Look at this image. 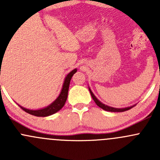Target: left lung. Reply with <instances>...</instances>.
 Segmentation results:
<instances>
[{
    "instance_id": "1",
    "label": "left lung",
    "mask_w": 160,
    "mask_h": 160,
    "mask_svg": "<svg viewBox=\"0 0 160 160\" xmlns=\"http://www.w3.org/2000/svg\"><path fill=\"white\" fill-rule=\"evenodd\" d=\"M88 88H89V91L90 93V95H91L92 98H93V100L94 101V102L96 103L97 105H98V107L101 108H102L103 110H104V111H111V112H123V111H128V110H129V109L132 108H133L134 106L135 105H135H132V106H130V107H127V108H116L110 107V106L106 105V104H103L102 102H101V101H100L99 100H98V98H96V96L93 94V93L91 91V90H90V87Z\"/></svg>"
}]
</instances>
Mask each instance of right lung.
Wrapping results in <instances>:
<instances>
[{"label":"right lung","mask_w":160,"mask_h":160,"mask_svg":"<svg viewBox=\"0 0 160 160\" xmlns=\"http://www.w3.org/2000/svg\"><path fill=\"white\" fill-rule=\"evenodd\" d=\"M0 62L1 63V60H0ZM77 69H74L71 72H69L67 76H66L65 79H64L63 84H62V90H61L60 93L59 94V96L57 97L56 100L53 101L52 103L48 105L47 107L43 108L37 109V110H32V109H28L22 107V106L19 105L18 106L25 111V112L28 113V114H32V115L37 116V117H47V116L52 115V114H55L57 111H59L62 108V107L65 104L66 101H67V96H68V90H69V87H70V80L72 78V77L73 76V74L77 72ZM0 74H1V70H0Z\"/></svg>","instance_id":"add662e5"}]
</instances>
